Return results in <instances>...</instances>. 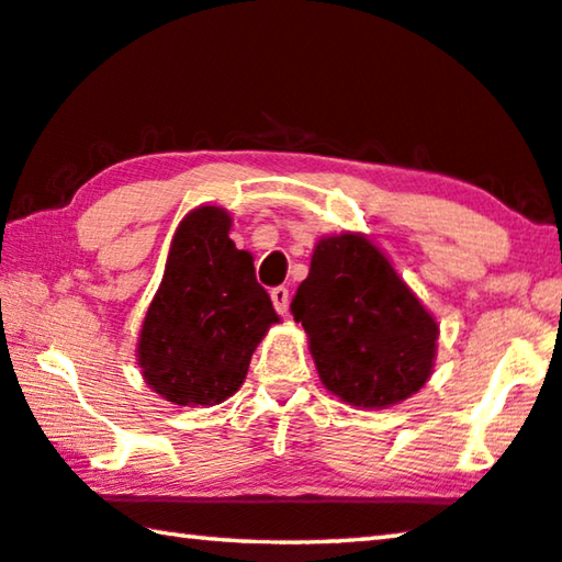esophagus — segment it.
<instances>
[{
    "label": "esophagus",
    "mask_w": 562,
    "mask_h": 562,
    "mask_svg": "<svg viewBox=\"0 0 562 562\" xmlns=\"http://www.w3.org/2000/svg\"><path fill=\"white\" fill-rule=\"evenodd\" d=\"M271 301H273V306H276V311H279V314H286V311H289V301H291L289 289L276 286V289L271 291Z\"/></svg>",
    "instance_id": "34e87169"
}]
</instances>
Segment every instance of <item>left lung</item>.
<instances>
[{"label": "left lung", "mask_w": 562, "mask_h": 562, "mask_svg": "<svg viewBox=\"0 0 562 562\" xmlns=\"http://www.w3.org/2000/svg\"><path fill=\"white\" fill-rule=\"evenodd\" d=\"M291 314L318 379L351 407L386 409L427 384L439 324L364 233L322 236Z\"/></svg>", "instance_id": "8db88e82"}]
</instances>
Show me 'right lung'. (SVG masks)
Instances as JSON below:
<instances>
[{
    "label": "right lung",
    "mask_w": 562,
    "mask_h": 562,
    "mask_svg": "<svg viewBox=\"0 0 562 562\" xmlns=\"http://www.w3.org/2000/svg\"><path fill=\"white\" fill-rule=\"evenodd\" d=\"M231 223L218 205H198L178 223L137 336L145 384L178 407H213L236 394L256 347L281 322L254 256L231 240Z\"/></svg>",
    "instance_id": "1"
}]
</instances>
